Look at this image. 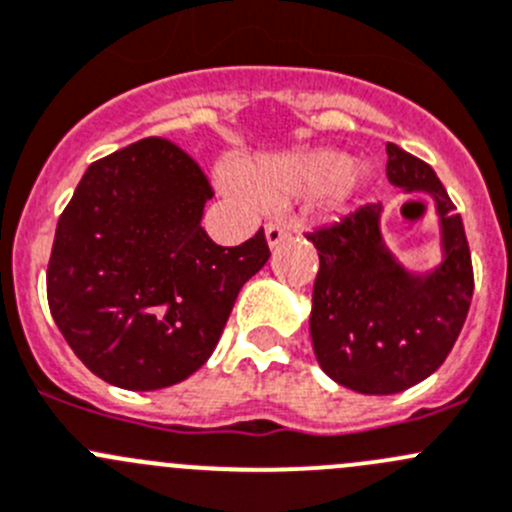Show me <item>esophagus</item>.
<instances>
[{
  "label": "esophagus",
  "instance_id": "1",
  "mask_svg": "<svg viewBox=\"0 0 512 512\" xmlns=\"http://www.w3.org/2000/svg\"><path fill=\"white\" fill-rule=\"evenodd\" d=\"M290 232H292L290 222H285V220H272V222H267V227H265L267 245L277 247L282 240H285L287 235H290Z\"/></svg>",
  "mask_w": 512,
  "mask_h": 512
}]
</instances>
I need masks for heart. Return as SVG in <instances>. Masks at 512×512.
I'll use <instances>...</instances> for the list:
<instances>
[{"label":"heart","instance_id":"b5f03b06","mask_svg":"<svg viewBox=\"0 0 512 512\" xmlns=\"http://www.w3.org/2000/svg\"><path fill=\"white\" fill-rule=\"evenodd\" d=\"M352 165V157L342 152H312L285 160H267L250 172V185L265 197L330 195L340 200L355 187ZM230 185L235 190H247L240 180H230Z\"/></svg>","mask_w":512,"mask_h":512}]
</instances>
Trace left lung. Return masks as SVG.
<instances>
[{"label":"left lung","instance_id":"obj_1","mask_svg":"<svg viewBox=\"0 0 512 512\" xmlns=\"http://www.w3.org/2000/svg\"><path fill=\"white\" fill-rule=\"evenodd\" d=\"M388 177L438 205L445 260L430 275H410L390 255L380 202L305 232L320 255L310 315L317 362L362 395L403 393L433 375L463 330L475 285L463 220L433 167L390 142Z\"/></svg>","mask_w":512,"mask_h":512}]
</instances>
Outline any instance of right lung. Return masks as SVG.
Returning a JSON list of instances; mask_svg holds the SVG:
<instances>
[{
	"instance_id": "add662e5",
	"label": "right lung",
	"mask_w": 512,
	"mask_h": 512,
	"mask_svg": "<svg viewBox=\"0 0 512 512\" xmlns=\"http://www.w3.org/2000/svg\"><path fill=\"white\" fill-rule=\"evenodd\" d=\"M210 197L182 147L147 137L92 162L59 215L49 310L109 385L160 390L200 370L270 257L262 227L237 247L215 245L200 225Z\"/></svg>"
}]
</instances>
